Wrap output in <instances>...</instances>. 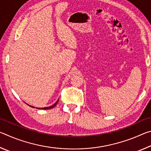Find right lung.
Here are the masks:
<instances>
[{
	"instance_id": "obj_1",
	"label": "right lung",
	"mask_w": 151,
	"mask_h": 151,
	"mask_svg": "<svg viewBox=\"0 0 151 151\" xmlns=\"http://www.w3.org/2000/svg\"><path fill=\"white\" fill-rule=\"evenodd\" d=\"M58 99L57 100V101L56 102V103H55V104H53L52 106H47V107H43V108H37V109H45V110H46V109H52L53 107H55L56 105H57V104L58 103ZM30 106H31V107H32V108H34V107H33L32 106H30V105H29Z\"/></svg>"
}]
</instances>
